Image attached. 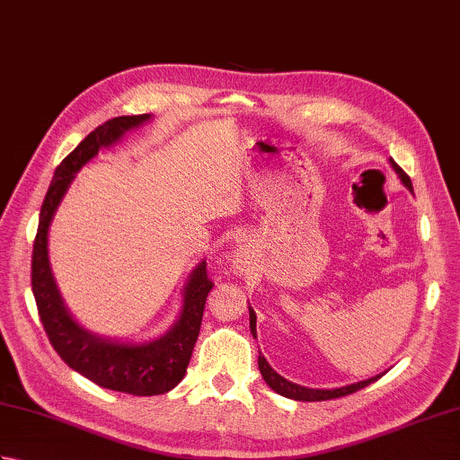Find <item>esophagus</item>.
Returning a JSON list of instances; mask_svg holds the SVG:
<instances>
[{
  "label": "esophagus",
  "instance_id": "34e87169",
  "mask_svg": "<svg viewBox=\"0 0 460 460\" xmlns=\"http://www.w3.org/2000/svg\"><path fill=\"white\" fill-rule=\"evenodd\" d=\"M241 265H243V257H241V255H239V259H237V269H239V267H241Z\"/></svg>",
  "mask_w": 460,
  "mask_h": 460
}]
</instances>
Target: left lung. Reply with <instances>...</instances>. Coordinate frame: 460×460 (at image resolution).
<instances>
[{
	"mask_svg": "<svg viewBox=\"0 0 460 460\" xmlns=\"http://www.w3.org/2000/svg\"><path fill=\"white\" fill-rule=\"evenodd\" d=\"M389 165H392L394 172L397 173V178L402 180V183L405 188L413 193V183L409 180V175L399 168V165L394 162V158H389ZM249 326H251V334L252 338H257V314L255 310L249 306ZM259 369H261V376L262 379L267 381V385L272 389V392H277L282 397H288V399H295V402H328V399H336V397H344L349 394H356L358 389L366 387L369 384H374L381 376L385 374H379L374 377H367L364 381H358V384H349L344 387H334V389H314V387H305V385H298L295 381H288L282 377L280 374H277L275 369L270 367L269 361L265 359V356H261L259 351Z\"/></svg>",
	"mask_w": 460,
	"mask_h": 460,
	"instance_id": "left-lung-1",
	"label": "left lung"
}]
</instances>
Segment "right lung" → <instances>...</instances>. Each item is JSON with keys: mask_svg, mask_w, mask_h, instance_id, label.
Wrapping results in <instances>:
<instances>
[{"mask_svg": "<svg viewBox=\"0 0 460 460\" xmlns=\"http://www.w3.org/2000/svg\"><path fill=\"white\" fill-rule=\"evenodd\" d=\"M150 120L152 114H138L104 122L61 162L39 213L31 261V287L39 318L57 354L68 367L79 371L93 384L130 395L168 394L183 379L199 336L205 300L213 288L205 261H199L185 280L180 316L168 332L144 341L106 338L79 324L65 305L49 261V229L76 173L102 148H111L124 138L126 132L140 128Z\"/></svg>", "mask_w": 460, "mask_h": 460, "instance_id": "obj_1", "label": "right lung"}]
</instances>
